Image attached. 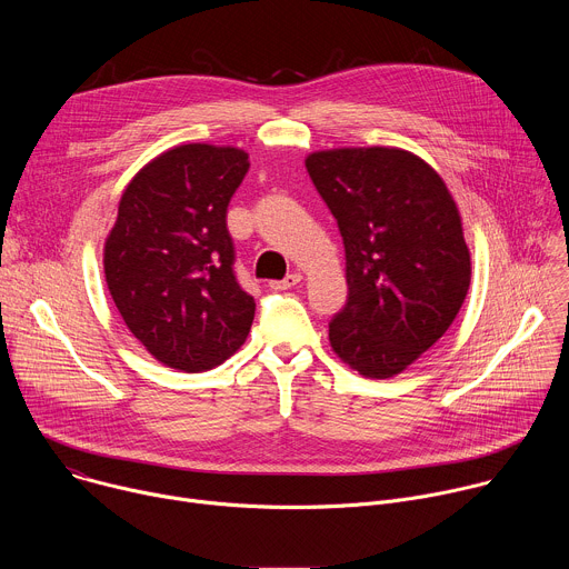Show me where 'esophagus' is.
<instances>
[{
    "mask_svg": "<svg viewBox=\"0 0 569 569\" xmlns=\"http://www.w3.org/2000/svg\"><path fill=\"white\" fill-rule=\"evenodd\" d=\"M299 281H301V274L292 272V274H288V277L281 279V281H272L270 288H272V290H290V288H295Z\"/></svg>",
    "mask_w": 569,
    "mask_h": 569,
    "instance_id": "1",
    "label": "esophagus"
}]
</instances>
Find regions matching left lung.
I'll return each mask as SVG.
<instances>
[{"mask_svg": "<svg viewBox=\"0 0 569 569\" xmlns=\"http://www.w3.org/2000/svg\"><path fill=\"white\" fill-rule=\"evenodd\" d=\"M306 171L338 220L349 297L329 323L333 351L367 378H391L457 317L470 254L457 204L423 159L398 148L312 152Z\"/></svg>", "mask_w": 569, "mask_h": 569, "instance_id": "obj_1", "label": "left lung"}]
</instances>
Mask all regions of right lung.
Here are the masks:
<instances>
[{
    "mask_svg": "<svg viewBox=\"0 0 569 569\" xmlns=\"http://www.w3.org/2000/svg\"><path fill=\"white\" fill-rule=\"evenodd\" d=\"M248 152L184 143L126 187L106 240V281L130 333L167 367L204 371L246 342L254 297L240 288L227 207Z\"/></svg>",
    "mask_w": 569,
    "mask_h": 569,
    "instance_id": "1",
    "label": "right lung"
}]
</instances>
